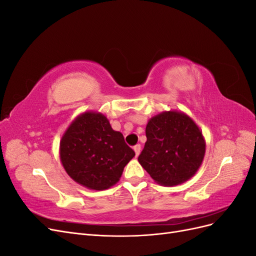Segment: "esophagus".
<instances>
[{"instance_id":"34e87169","label":"esophagus","mask_w":256,"mask_h":256,"mask_svg":"<svg viewBox=\"0 0 256 256\" xmlns=\"http://www.w3.org/2000/svg\"><path fill=\"white\" fill-rule=\"evenodd\" d=\"M134 152H136V156L138 157V154H140V152H141V145H140V144L136 145V146L134 147Z\"/></svg>"}]
</instances>
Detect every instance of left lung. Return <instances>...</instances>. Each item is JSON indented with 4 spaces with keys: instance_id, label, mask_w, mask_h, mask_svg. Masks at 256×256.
<instances>
[{
    "instance_id": "8db88e82",
    "label": "left lung",
    "mask_w": 256,
    "mask_h": 256,
    "mask_svg": "<svg viewBox=\"0 0 256 256\" xmlns=\"http://www.w3.org/2000/svg\"><path fill=\"white\" fill-rule=\"evenodd\" d=\"M145 132L147 141L138 160L157 184L177 186L198 172L206 143L187 114L162 112L148 120Z\"/></svg>"
}]
</instances>
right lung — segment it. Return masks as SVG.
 I'll return each instance as SVG.
<instances>
[{
	"label": "right lung",
	"mask_w": 256,
	"mask_h": 256,
	"mask_svg": "<svg viewBox=\"0 0 256 256\" xmlns=\"http://www.w3.org/2000/svg\"><path fill=\"white\" fill-rule=\"evenodd\" d=\"M134 152L102 113L84 112L62 136L60 158L72 180L92 190H106L120 180Z\"/></svg>",
	"instance_id": "add662e5"
}]
</instances>
